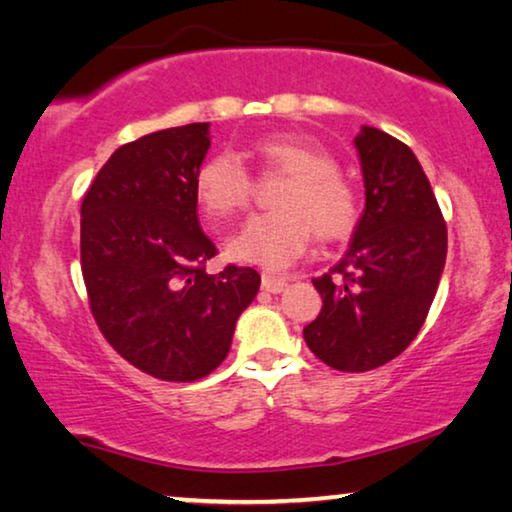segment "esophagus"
<instances>
[{"label":"esophagus","mask_w":512,"mask_h":512,"mask_svg":"<svg viewBox=\"0 0 512 512\" xmlns=\"http://www.w3.org/2000/svg\"><path fill=\"white\" fill-rule=\"evenodd\" d=\"M295 281V276H276V274H262V288L267 292H274V295H278V292H283L285 288H288V283Z\"/></svg>","instance_id":"1"}]
</instances>
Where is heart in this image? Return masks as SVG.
I'll use <instances>...</instances> for the list:
<instances>
[{
    "label": "heart",
    "instance_id": "1",
    "mask_svg": "<svg viewBox=\"0 0 512 512\" xmlns=\"http://www.w3.org/2000/svg\"><path fill=\"white\" fill-rule=\"evenodd\" d=\"M252 154L267 170L290 175L276 199V213L255 215L229 241V255L264 269H285L304 255L313 234L323 241L349 236L358 222L351 182L337 173L332 156L299 133L260 138ZM196 199L210 217H231L250 203L252 180L231 152H220L196 173Z\"/></svg>",
    "mask_w": 512,
    "mask_h": 512
}]
</instances>
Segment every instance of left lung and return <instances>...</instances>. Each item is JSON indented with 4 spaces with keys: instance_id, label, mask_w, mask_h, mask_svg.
Listing matches in <instances>:
<instances>
[{
    "instance_id": "8db88e82",
    "label": "left lung",
    "mask_w": 512,
    "mask_h": 512,
    "mask_svg": "<svg viewBox=\"0 0 512 512\" xmlns=\"http://www.w3.org/2000/svg\"><path fill=\"white\" fill-rule=\"evenodd\" d=\"M365 210L330 274L304 342L325 365L367 372L400 356L424 325L447 257V227L431 182L405 142L363 126L353 140Z\"/></svg>"
}]
</instances>
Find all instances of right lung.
<instances>
[{"instance_id":"obj_1","label":"right lung","mask_w":512,"mask_h":512,"mask_svg":"<svg viewBox=\"0 0 512 512\" xmlns=\"http://www.w3.org/2000/svg\"><path fill=\"white\" fill-rule=\"evenodd\" d=\"M210 124L149 133L109 156L81 203V271L112 349L163 381L206 377L227 358L260 274H206L215 243L196 215Z\"/></svg>"}]
</instances>
